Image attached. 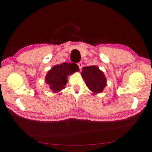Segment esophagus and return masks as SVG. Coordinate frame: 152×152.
<instances>
[{"label":"esophagus","mask_w":152,"mask_h":152,"mask_svg":"<svg viewBox=\"0 0 152 152\" xmlns=\"http://www.w3.org/2000/svg\"><path fill=\"white\" fill-rule=\"evenodd\" d=\"M77 65L79 66V69H82V66H83V64H82V62H79L78 64H77Z\"/></svg>","instance_id":"esophagus-1"}]
</instances>
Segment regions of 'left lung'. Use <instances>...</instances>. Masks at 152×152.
Instances as JSON below:
<instances>
[{
  "mask_svg": "<svg viewBox=\"0 0 152 152\" xmlns=\"http://www.w3.org/2000/svg\"><path fill=\"white\" fill-rule=\"evenodd\" d=\"M81 75L87 87L94 94L102 92L107 85L106 77L103 72L96 66L84 67Z\"/></svg>",
  "mask_w": 152,
  "mask_h": 152,
  "instance_id": "left-lung-1",
  "label": "left lung"
}]
</instances>
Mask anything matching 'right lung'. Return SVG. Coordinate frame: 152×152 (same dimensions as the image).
Returning a JSON list of instances; mask_svg holds the SVG:
<instances>
[{"label": "right lung", "instance_id": "obj_1", "mask_svg": "<svg viewBox=\"0 0 152 152\" xmlns=\"http://www.w3.org/2000/svg\"><path fill=\"white\" fill-rule=\"evenodd\" d=\"M79 70V66L76 64L62 63L53 67L49 71L45 77V83L53 92H59L65 88L67 76Z\"/></svg>", "mask_w": 152, "mask_h": 152}]
</instances>
